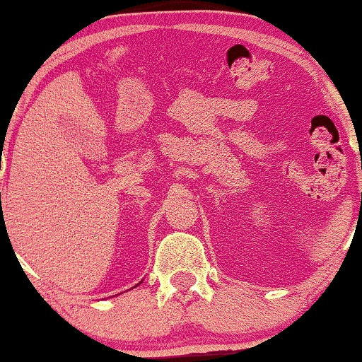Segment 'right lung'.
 I'll use <instances>...</instances> for the list:
<instances>
[{
    "instance_id": "obj_1",
    "label": "right lung",
    "mask_w": 362,
    "mask_h": 362,
    "mask_svg": "<svg viewBox=\"0 0 362 362\" xmlns=\"http://www.w3.org/2000/svg\"><path fill=\"white\" fill-rule=\"evenodd\" d=\"M140 284H141V281H140ZM140 284H138V285H140Z\"/></svg>"
}]
</instances>
